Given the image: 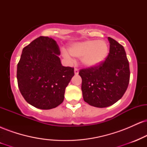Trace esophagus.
Instances as JSON below:
<instances>
[{"mask_svg": "<svg viewBox=\"0 0 147 147\" xmlns=\"http://www.w3.org/2000/svg\"><path fill=\"white\" fill-rule=\"evenodd\" d=\"M74 72H75V75H77L79 74V70L77 68H75V70H74Z\"/></svg>", "mask_w": 147, "mask_h": 147, "instance_id": "esophagus-1", "label": "esophagus"}]
</instances>
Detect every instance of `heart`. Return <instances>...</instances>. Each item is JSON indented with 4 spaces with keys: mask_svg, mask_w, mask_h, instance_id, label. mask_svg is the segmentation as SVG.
I'll list each match as a JSON object with an SVG mask.
<instances>
[{
    "mask_svg": "<svg viewBox=\"0 0 147 147\" xmlns=\"http://www.w3.org/2000/svg\"><path fill=\"white\" fill-rule=\"evenodd\" d=\"M68 52L71 56L81 59L84 66L94 68L105 61L109 56V47L105 41L86 40L70 44ZM63 55L65 58L71 59L67 52L63 51Z\"/></svg>",
    "mask_w": 147,
    "mask_h": 147,
    "instance_id": "obj_1",
    "label": "heart"
}]
</instances>
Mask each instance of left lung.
I'll use <instances>...</instances> for the list:
<instances>
[{
    "instance_id": "left-lung-1",
    "label": "left lung",
    "mask_w": 147,
    "mask_h": 147,
    "mask_svg": "<svg viewBox=\"0 0 147 147\" xmlns=\"http://www.w3.org/2000/svg\"><path fill=\"white\" fill-rule=\"evenodd\" d=\"M108 40L110 50L105 61L79 72L82 79L84 100L97 108L110 106L122 98L130 79L129 63L124 47L111 37Z\"/></svg>"
}]
</instances>
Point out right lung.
<instances>
[{
	"label": "right lung",
	"mask_w": 147,
	"mask_h": 147,
	"mask_svg": "<svg viewBox=\"0 0 147 147\" xmlns=\"http://www.w3.org/2000/svg\"><path fill=\"white\" fill-rule=\"evenodd\" d=\"M59 47L48 36H39L23 49L17 65V81L28 104L48 110L63 102L74 68L61 63Z\"/></svg>",
	"instance_id": "obj_1"
}]
</instances>
